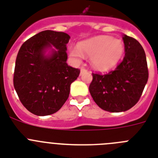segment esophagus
Wrapping results in <instances>:
<instances>
[{"label": "esophagus", "mask_w": 158, "mask_h": 158, "mask_svg": "<svg viewBox=\"0 0 158 158\" xmlns=\"http://www.w3.org/2000/svg\"><path fill=\"white\" fill-rule=\"evenodd\" d=\"M87 70L85 68V67H81V69H80V75H83V73L87 72Z\"/></svg>", "instance_id": "esophagus-1"}]
</instances>
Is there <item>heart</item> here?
<instances>
[{
    "label": "heart",
    "instance_id": "heart-1",
    "mask_svg": "<svg viewBox=\"0 0 158 158\" xmlns=\"http://www.w3.org/2000/svg\"><path fill=\"white\" fill-rule=\"evenodd\" d=\"M124 53V42L111 36L93 37L80 42L69 50L75 63L82 60L83 54L91 57V66L97 71H108L116 67Z\"/></svg>",
    "mask_w": 158,
    "mask_h": 158
}]
</instances>
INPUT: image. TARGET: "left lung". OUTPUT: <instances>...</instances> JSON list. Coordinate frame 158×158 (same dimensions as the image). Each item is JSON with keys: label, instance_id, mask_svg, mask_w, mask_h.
<instances>
[{"label": "left lung", "instance_id": "8db88e82", "mask_svg": "<svg viewBox=\"0 0 158 158\" xmlns=\"http://www.w3.org/2000/svg\"><path fill=\"white\" fill-rule=\"evenodd\" d=\"M124 58L107 75L92 74L89 91L95 104L107 112L130 109L138 102L148 81L145 53L135 38L124 34Z\"/></svg>", "mask_w": 158, "mask_h": 158}]
</instances>
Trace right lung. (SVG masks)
Instances as JSON below:
<instances>
[{"mask_svg":"<svg viewBox=\"0 0 158 158\" xmlns=\"http://www.w3.org/2000/svg\"><path fill=\"white\" fill-rule=\"evenodd\" d=\"M70 38L63 32L45 30L24 42L18 51L14 88L24 107L34 115L58 112L68 99L71 84L79 77V69L67 63Z\"/></svg>","mask_w":158,"mask_h":158,"instance_id":"1","label":"right lung"}]
</instances>
